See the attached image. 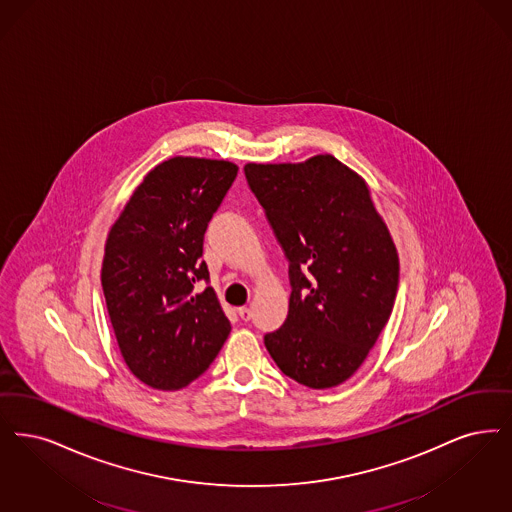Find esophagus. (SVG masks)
Wrapping results in <instances>:
<instances>
[{"mask_svg":"<svg viewBox=\"0 0 512 512\" xmlns=\"http://www.w3.org/2000/svg\"><path fill=\"white\" fill-rule=\"evenodd\" d=\"M238 316L244 320V322H247V320H251V308L247 307H240L238 308Z\"/></svg>","mask_w":512,"mask_h":512,"instance_id":"esophagus-1","label":"esophagus"}]
</instances>
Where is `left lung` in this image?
Returning a JSON list of instances; mask_svg holds the SVG:
<instances>
[{
    "label": "left lung",
    "mask_w": 512,
    "mask_h": 512,
    "mask_svg": "<svg viewBox=\"0 0 512 512\" xmlns=\"http://www.w3.org/2000/svg\"><path fill=\"white\" fill-rule=\"evenodd\" d=\"M247 184L289 261V312L266 333L276 366L331 389L362 366L394 307L400 263L364 179L322 154L305 164H247Z\"/></svg>",
    "instance_id": "left-lung-1"
}]
</instances>
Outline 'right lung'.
Listing matches in <instances>:
<instances>
[{
	"instance_id": "1",
	"label": "right lung",
	"mask_w": 512,
	"mask_h": 512,
	"mask_svg": "<svg viewBox=\"0 0 512 512\" xmlns=\"http://www.w3.org/2000/svg\"><path fill=\"white\" fill-rule=\"evenodd\" d=\"M238 167L171 158L137 186L104 247V299L127 368L152 389L177 390L211 366L230 322L209 286L204 238ZM208 286L200 294L195 284Z\"/></svg>"
}]
</instances>
